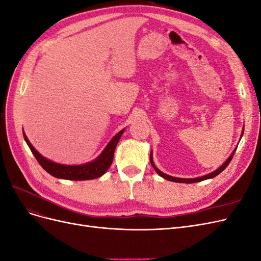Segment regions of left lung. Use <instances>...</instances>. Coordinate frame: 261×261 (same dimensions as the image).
<instances>
[{
	"label": "left lung",
	"instance_id": "obj_1",
	"mask_svg": "<svg viewBox=\"0 0 261 261\" xmlns=\"http://www.w3.org/2000/svg\"><path fill=\"white\" fill-rule=\"evenodd\" d=\"M243 133H244V132H242V136H243ZM242 136H241V138H242ZM235 150H236V149H235ZM235 150L232 152V154L227 158V160H226L222 165H221V167H220L219 169H217L216 171H213V172L209 173V174H207V175H203V176H200V177H196V178H179V177H174V176H170V175H168V174H165V173L161 172V171H160L159 169H158V168L155 167V165H154L153 160H152V153H151V152H150V162H151V165H152L154 171L158 173V174H159L160 176H162V177L165 178V179L171 180V181H176V183H187V184H189V183H197V181H201V180H204V179H209V178H212V177H215V176L219 175L220 173L222 172V171L227 167L228 163L231 162L232 158H233V155H234Z\"/></svg>",
	"mask_w": 261,
	"mask_h": 261
}]
</instances>
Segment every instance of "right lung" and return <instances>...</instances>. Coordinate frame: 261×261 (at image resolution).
<instances>
[{
  "mask_svg": "<svg viewBox=\"0 0 261 261\" xmlns=\"http://www.w3.org/2000/svg\"><path fill=\"white\" fill-rule=\"evenodd\" d=\"M124 129L118 132L116 135L110 140V143L107 145L101 154L91 162L85 163L82 165H66V164H60L57 162H53L46 158L42 156L39 153L34 146L30 144L26 134L22 133L23 138H25L28 147L30 148L31 152L35 155L37 161L41 167L54 177L62 178V179H70V180H86V179H93L100 177L105 174L112 164L113 156H114V150L115 147L120 140L121 136L123 135Z\"/></svg>",
  "mask_w": 261,
  "mask_h": 261,
  "instance_id": "1",
  "label": "right lung"
}]
</instances>
